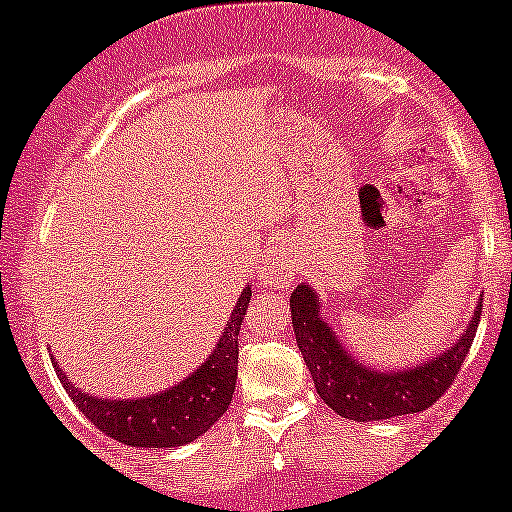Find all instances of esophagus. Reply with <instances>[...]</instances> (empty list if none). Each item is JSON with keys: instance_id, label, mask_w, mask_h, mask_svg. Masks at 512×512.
Here are the masks:
<instances>
[{"instance_id": "obj_1", "label": "esophagus", "mask_w": 512, "mask_h": 512, "mask_svg": "<svg viewBox=\"0 0 512 512\" xmlns=\"http://www.w3.org/2000/svg\"><path fill=\"white\" fill-rule=\"evenodd\" d=\"M298 274H301V269H298V260L286 243L276 245L272 255H269V260L264 262L262 267V279L267 281V284L279 286V289L291 286L293 281L298 279Z\"/></svg>"}]
</instances>
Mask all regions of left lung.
Here are the masks:
<instances>
[{
	"instance_id": "obj_1",
	"label": "left lung",
	"mask_w": 512,
	"mask_h": 512,
	"mask_svg": "<svg viewBox=\"0 0 512 512\" xmlns=\"http://www.w3.org/2000/svg\"><path fill=\"white\" fill-rule=\"evenodd\" d=\"M481 305L477 301L469 327L450 349L426 358L414 368L373 370L361 366L339 344L337 334L322 320L320 298L310 286L298 284L291 293V320L305 366L315 380V390L327 407L351 421L395 419L426 411L455 380L477 334Z\"/></svg>"
}]
</instances>
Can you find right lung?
<instances>
[{"mask_svg": "<svg viewBox=\"0 0 512 512\" xmlns=\"http://www.w3.org/2000/svg\"><path fill=\"white\" fill-rule=\"evenodd\" d=\"M250 296V286H245L207 361L182 383L158 395L139 399L93 397L69 383L60 363L55 361L52 366L81 414L105 436L132 448H178L207 433L231 404L238 378V334Z\"/></svg>", "mask_w": 512, "mask_h": 512, "instance_id": "right-lung-1", "label": "right lung"}]
</instances>
